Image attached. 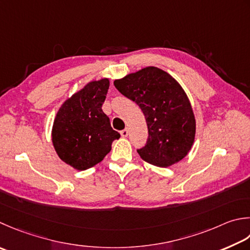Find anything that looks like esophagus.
<instances>
[{
  "label": "esophagus",
  "instance_id": "esophagus-1",
  "mask_svg": "<svg viewBox=\"0 0 250 250\" xmlns=\"http://www.w3.org/2000/svg\"><path fill=\"white\" fill-rule=\"evenodd\" d=\"M128 133H129V131H128V129H126V128L125 130L120 131V134H121L122 138H126V136H128Z\"/></svg>",
  "mask_w": 250,
  "mask_h": 250
}]
</instances>
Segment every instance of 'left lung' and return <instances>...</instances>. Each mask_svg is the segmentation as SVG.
<instances>
[{
  "mask_svg": "<svg viewBox=\"0 0 250 250\" xmlns=\"http://www.w3.org/2000/svg\"><path fill=\"white\" fill-rule=\"evenodd\" d=\"M116 89L140 106L148 128L141 158L167 168L182 160L194 143L196 121L187 93L168 72L146 67L114 81Z\"/></svg>",
  "mask_w": 250,
  "mask_h": 250,
  "instance_id": "obj_1",
  "label": "left lung"
}]
</instances>
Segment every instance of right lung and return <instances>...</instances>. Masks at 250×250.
<instances>
[{
    "label": "right lung",
    "instance_id": "1",
    "mask_svg": "<svg viewBox=\"0 0 250 250\" xmlns=\"http://www.w3.org/2000/svg\"><path fill=\"white\" fill-rule=\"evenodd\" d=\"M109 79L91 81L63 102L52 129V142L63 163L86 170L104 159L111 144L120 138L102 109Z\"/></svg>",
    "mask_w": 250,
    "mask_h": 250
}]
</instances>
